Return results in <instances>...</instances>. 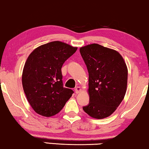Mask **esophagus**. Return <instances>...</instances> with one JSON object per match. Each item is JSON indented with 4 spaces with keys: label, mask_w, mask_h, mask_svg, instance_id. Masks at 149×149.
<instances>
[{
    "label": "esophagus",
    "mask_w": 149,
    "mask_h": 149,
    "mask_svg": "<svg viewBox=\"0 0 149 149\" xmlns=\"http://www.w3.org/2000/svg\"><path fill=\"white\" fill-rule=\"evenodd\" d=\"M75 93H80L81 91V88L80 87H77L76 88H75Z\"/></svg>",
    "instance_id": "esophagus-1"
}]
</instances>
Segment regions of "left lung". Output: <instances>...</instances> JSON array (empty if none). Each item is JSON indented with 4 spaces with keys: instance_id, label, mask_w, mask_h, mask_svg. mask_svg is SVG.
Listing matches in <instances>:
<instances>
[{
    "instance_id": "1",
    "label": "left lung",
    "mask_w": 149,
    "mask_h": 149,
    "mask_svg": "<svg viewBox=\"0 0 149 149\" xmlns=\"http://www.w3.org/2000/svg\"><path fill=\"white\" fill-rule=\"evenodd\" d=\"M89 73V104L83 111L95 119L111 115L127 90V68L119 52L98 44L80 48Z\"/></svg>"
}]
</instances>
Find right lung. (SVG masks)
Wrapping results in <instances>:
<instances>
[{
    "label": "right lung",
    "instance_id": "obj_1",
    "mask_svg": "<svg viewBox=\"0 0 149 149\" xmlns=\"http://www.w3.org/2000/svg\"><path fill=\"white\" fill-rule=\"evenodd\" d=\"M77 47L53 41L36 48L29 55L22 72L26 98L36 113L44 117L58 114L74 93L63 87L62 68Z\"/></svg>",
    "mask_w": 149,
    "mask_h": 149
}]
</instances>
